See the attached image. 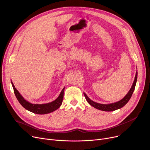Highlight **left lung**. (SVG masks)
Here are the masks:
<instances>
[{"instance_id": "left-lung-1", "label": "left lung", "mask_w": 150, "mask_h": 150, "mask_svg": "<svg viewBox=\"0 0 150 150\" xmlns=\"http://www.w3.org/2000/svg\"><path fill=\"white\" fill-rule=\"evenodd\" d=\"M137 77H138V72L137 71L135 77V80L134 81V83H133L129 91L127 93L126 95V96L123 99H122L120 101H117L116 103L108 104H103L97 103H95V102L93 101L92 100H91V99L87 96V95L85 93H83V94L86 98V101L88 102V103L91 106L93 107L94 108H95L96 109L104 111H114L116 110H118V109H120V108H122L123 107H124L129 101V99H130V98L133 94V92H134L135 88L137 81Z\"/></svg>"}]
</instances>
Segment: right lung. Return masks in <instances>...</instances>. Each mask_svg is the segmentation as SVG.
<instances>
[{
	"label": "right lung",
	"instance_id": "right-lung-1",
	"mask_svg": "<svg viewBox=\"0 0 150 150\" xmlns=\"http://www.w3.org/2000/svg\"><path fill=\"white\" fill-rule=\"evenodd\" d=\"M11 83L14 91L15 95L17 98L18 101L20 103V104L27 110L32 112L33 113L38 114H46L50 112H52L58 108L61 105L63 97H64V91L65 87L61 91L58 97L55 99V100L46 104H32L27 101V100L23 98V96L20 94V93L16 89L11 81Z\"/></svg>",
	"mask_w": 150,
	"mask_h": 150
}]
</instances>
